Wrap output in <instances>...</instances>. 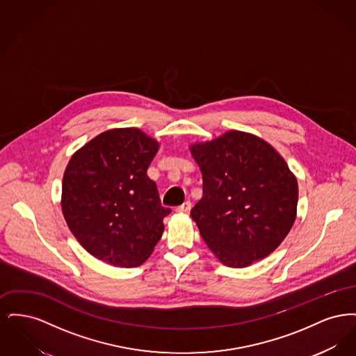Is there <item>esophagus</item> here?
Listing matches in <instances>:
<instances>
[{
  "instance_id": "esophagus-1",
  "label": "esophagus",
  "mask_w": 356,
  "mask_h": 356,
  "mask_svg": "<svg viewBox=\"0 0 356 356\" xmlns=\"http://www.w3.org/2000/svg\"><path fill=\"white\" fill-rule=\"evenodd\" d=\"M191 208H192V203H191V202H186V203H183L181 205H179V207L176 208V212H180V213H188V212L191 211Z\"/></svg>"
}]
</instances>
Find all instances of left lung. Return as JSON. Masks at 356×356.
I'll list each match as a JSON object with an SVG mask.
<instances>
[{
	"mask_svg": "<svg viewBox=\"0 0 356 356\" xmlns=\"http://www.w3.org/2000/svg\"><path fill=\"white\" fill-rule=\"evenodd\" d=\"M203 176L192 208L200 235L227 267L244 268L273 252L296 219L298 180L257 136L229 131L189 147Z\"/></svg>",
	"mask_w": 356,
	"mask_h": 356,
	"instance_id": "obj_1",
	"label": "left lung"
}]
</instances>
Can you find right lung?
<instances>
[{
    "label": "right lung",
    "instance_id": "1",
    "mask_svg": "<svg viewBox=\"0 0 356 356\" xmlns=\"http://www.w3.org/2000/svg\"><path fill=\"white\" fill-rule=\"evenodd\" d=\"M159 143L137 128L102 132L72 156L61 208L70 232L96 259L137 267L153 252L170 208L147 175Z\"/></svg>",
    "mask_w": 356,
    "mask_h": 356
}]
</instances>
